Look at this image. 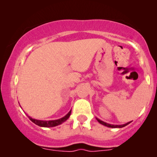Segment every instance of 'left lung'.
<instances>
[{
	"label": "left lung",
	"instance_id": "left-lung-1",
	"mask_svg": "<svg viewBox=\"0 0 157 157\" xmlns=\"http://www.w3.org/2000/svg\"><path fill=\"white\" fill-rule=\"evenodd\" d=\"M97 120L100 122V124H102V125H105V126H107V127H109V128H122V127H125V125H128L129 123H131V122H127V123L124 124V125H111V124H109V123H106V122L102 121V120H99L98 118H97Z\"/></svg>",
	"mask_w": 157,
	"mask_h": 157
}]
</instances>
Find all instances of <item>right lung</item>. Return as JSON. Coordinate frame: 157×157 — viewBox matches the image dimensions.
<instances>
[{
    "label": "right lung",
    "mask_w": 157,
    "mask_h": 157,
    "mask_svg": "<svg viewBox=\"0 0 157 157\" xmlns=\"http://www.w3.org/2000/svg\"><path fill=\"white\" fill-rule=\"evenodd\" d=\"M71 110L68 112L66 116L63 117L58 119V120H48V121H45V120H35V119L32 118L31 117H29V120H31L32 122L36 124L37 125L40 126V127H55V126H57L58 125H60L63 122H64L66 120H67L68 117L71 115Z\"/></svg>",
    "instance_id": "add662e5"
}]
</instances>
